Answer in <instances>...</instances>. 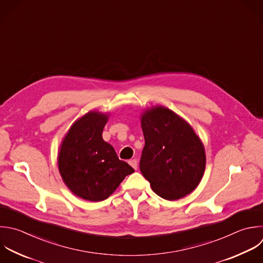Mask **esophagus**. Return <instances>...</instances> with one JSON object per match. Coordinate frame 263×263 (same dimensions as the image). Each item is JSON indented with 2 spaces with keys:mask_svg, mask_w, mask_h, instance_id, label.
<instances>
[{
  "mask_svg": "<svg viewBox=\"0 0 263 263\" xmlns=\"http://www.w3.org/2000/svg\"><path fill=\"white\" fill-rule=\"evenodd\" d=\"M128 163L130 164V166H132L133 168H135V170L138 168V161H137V159H132V160L128 161Z\"/></svg>",
  "mask_w": 263,
  "mask_h": 263,
  "instance_id": "esophagus-1",
  "label": "esophagus"
}]
</instances>
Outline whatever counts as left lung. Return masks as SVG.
I'll use <instances>...</instances> for the list:
<instances>
[{"label": "left lung", "instance_id": "left-lung-1", "mask_svg": "<svg viewBox=\"0 0 263 263\" xmlns=\"http://www.w3.org/2000/svg\"><path fill=\"white\" fill-rule=\"evenodd\" d=\"M145 146L140 170L160 197L176 200L199 184L204 167L202 142L183 118L163 106L141 115Z\"/></svg>", "mask_w": 263, "mask_h": 263}]
</instances>
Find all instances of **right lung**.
<instances>
[{
	"label": "right lung",
	"instance_id": "right-lung-1",
	"mask_svg": "<svg viewBox=\"0 0 263 263\" xmlns=\"http://www.w3.org/2000/svg\"><path fill=\"white\" fill-rule=\"evenodd\" d=\"M107 121L108 114L86 113L73 123L60 147L58 164L65 184L75 195L90 201L108 198L135 172L103 140Z\"/></svg>",
	"mask_w": 263,
	"mask_h": 263
}]
</instances>
